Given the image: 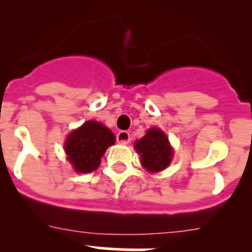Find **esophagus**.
<instances>
[{
    "instance_id": "obj_1",
    "label": "esophagus",
    "mask_w": 252,
    "mask_h": 252,
    "mask_svg": "<svg viewBox=\"0 0 252 252\" xmlns=\"http://www.w3.org/2000/svg\"><path fill=\"white\" fill-rule=\"evenodd\" d=\"M116 140H117V142H120V144H128L131 140L130 137V132H127V131H120L119 133H117V136H116Z\"/></svg>"
}]
</instances>
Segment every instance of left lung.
Returning <instances> with one entry per match:
<instances>
[{"instance_id":"obj_1","label":"left lung","mask_w":252,"mask_h":252,"mask_svg":"<svg viewBox=\"0 0 252 252\" xmlns=\"http://www.w3.org/2000/svg\"><path fill=\"white\" fill-rule=\"evenodd\" d=\"M135 149L141 155V164L149 171H160L170 164L173 151L165 133L159 128H151L141 140L136 141Z\"/></svg>"}]
</instances>
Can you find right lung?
I'll return each mask as SVG.
<instances>
[{"label":"right lung","instance_id":"add662e5","mask_svg":"<svg viewBox=\"0 0 252 252\" xmlns=\"http://www.w3.org/2000/svg\"><path fill=\"white\" fill-rule=\"evenodd\" d=\"M113 144L112 131L99 122L88 121L69 135L65 153L78 173H91L98 168L107 148Z\"/></svg>","mask_w":252,"mask_h":252}]
</instances>
